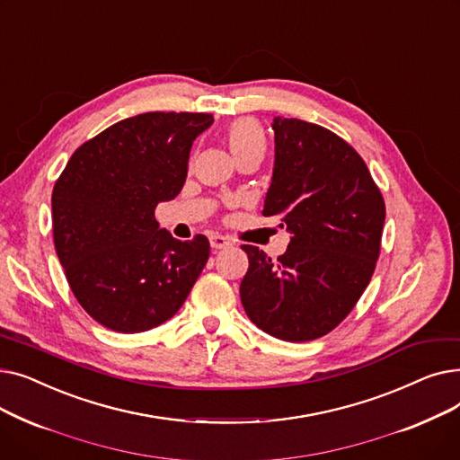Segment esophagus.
<instances>
[{
  "instance_id": "34e87169",
  "label": "esophagus",
  "mask_w": 460,
  "mask_h": 460,
  "mask_svg": "<svg viewBox=\"0 0 460 460\" xmlns=\"http://www.w3.org/2000/svg\"><path fill=\"white\" fill-rule=\"evenodd\" d=\"M231 246V240L222 234H212L210 236V248L212 250H226Z\"/></svg>"
}]
</instances>
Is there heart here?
I'll return each instance as SVG.
<instances>
[{"instance_id": "heart-1", "label": "heart", "mask_w": 460, "mask_h": 460, "mask_svg": "<svg viewBox=\"0 0 460 460\" xmlns=\"http://www.w3.org/2000/svg\"><path fill=\"white\" fill-rule=\"evenodd\" d=\"M226 139L234 158H240L244 155L262 156L264 149H267V139H264L261 125L250 117L233 120L226 132Z\"/></svg>"}]
</instances>
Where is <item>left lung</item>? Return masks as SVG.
I'll list each match as a JSON object with an SVG mask.
<instances>
[{
  "label": "left lung",
  "instance_id": "8db88e82",
  "mask_svg": "<svg viewBox=\"0 0 460 460\" xmlns=\"http://www.w3.org/2000/svg\"><path fill=\"white\" fill-rule=\"evenodd\" d=\"M274 169L262 216L291 233L272 261L243 246L250 269L240 300L255 326L302 343L340 324L375 272L385 207L366 162L333 132L274 117Z\"/></svg>",
  "mask_w": 460,
  "mask_h": 460
}]
</instances>
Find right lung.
I'll use <instances>...</instances> for the list:
<instances>
[{"label": "right lung", "mask_w": 460, "mask_h": 460, "mask_svg": "<svg viewBox=\"0 0 460 460\" xmlns=\"http://www.w3.org/2000/svg\"><path fill=\"white\" fill-rule=\"evenodd\" d=\"M210 113L149 111L119 120L70 156L52 193L54 243L80 305L137 333L172 319L208 261L207 236L177 240L155 217L179 196L191 143Z\"/></svg>", "instance_id": "obj_1"}]
</instances>
